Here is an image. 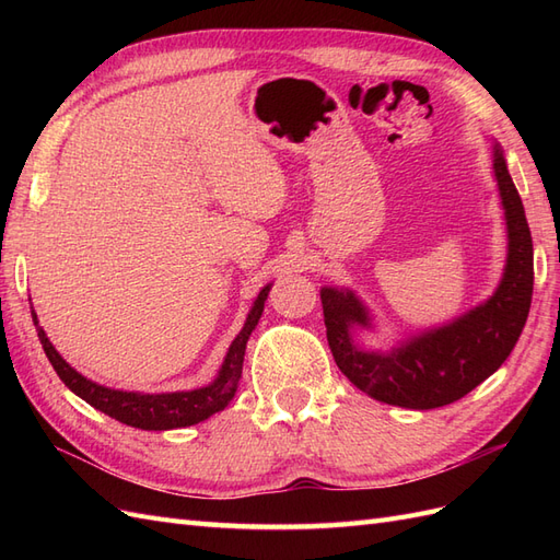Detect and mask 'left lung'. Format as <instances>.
Listing matches in <instances>:
<instances>
[{
	"mask_svg": "<svg viewBox=\"0 0 560 560\" xmlns=\"http://www.w3.org/2000/svg\"><path fill=\"white\" fill-rule=\"evenodd\" d=\"M493 173L506 219V266L495 294L451 325L428 329L389 352L364 350L354 327H371L364 303L350 290L322 287L327 341L338 369L362 393L404 409L453 404L493 376L510 358L533 299V238L502 149L493 147Z\"/></svg>",
	"mask_w": 560,
	"mask_h": 560,
	"instance_id": "1",
	"label": "left lung"
}]
</instances>
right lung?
Listing matches in <instances>:
<instances>
[{
  "label": "right lung",
  "mask_w": 560,
  "mask_h": 560,
  "mask_svg": "<svg viewBox=\"0 0 560 560\" xmlns=\"http://www.w3.org/2000/svg\"><path fill=\"white\" fill-rule=\"evenodd\" d=\"M268 292H270V284H266L259 292V296L254 299L252 311L247 313V319H245V327L241 329L238 336L233 338V343L226 352L224 364H222V369H219L217 378L206 387L186 389V393L144 395V393H124V389H112L105 385H97V383L89 381L86 376H81L77 369H72L60 358L54 343L48 341L46 331L39 327V319H37L35 311H32V319H35L37 336H39L42 348L46 352L50 366L56 369L60 381L70 387L77 397L89 401L93 409L107 413L109 418H114L118 422H124V425L161 432V430L196 425V422L226 409L229 401L235 395V389H238L247 338L254 331V327H257V322L264 313V301H266Z\"/></svg>",
  "instance_id": "1"
}]
</instances>
